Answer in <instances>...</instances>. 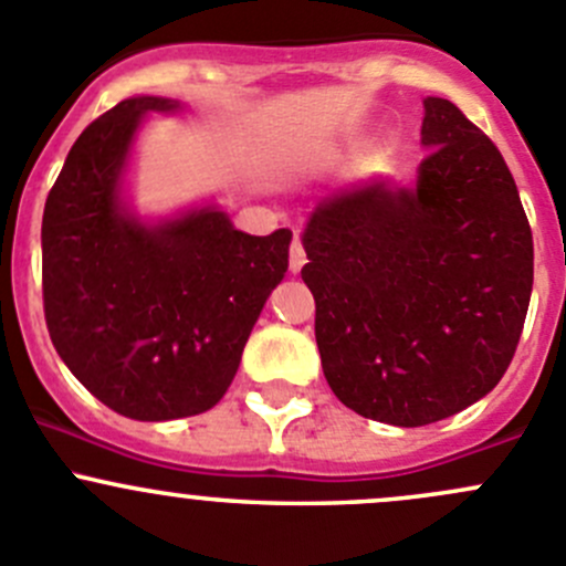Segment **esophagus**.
I'll return each instance as SVG.
<instances>
[{
    "instance_id": "34e87169",
    "label": "esophagus",
    "mask_w": 566,
    "mask_h": 566,
    "mask_svg": "<svg viewBox=\"0 0 566 566\" xmlns=\"http://www.w3.org/2000/svg\"><path fill=\"white\" fill-rule=\"evenodd\" d=\"M306 262V251H304V243H301V235L295 232L293 235V243H290V271L298 273L301 268H304Z\"/></svg>"
}]
</instances>
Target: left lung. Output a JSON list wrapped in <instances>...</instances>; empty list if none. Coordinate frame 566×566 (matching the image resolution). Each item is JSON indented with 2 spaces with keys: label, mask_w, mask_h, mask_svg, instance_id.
Segmentation results:
<instances>
[{
  "label": "left lung",
  "mask_w": 566,
  "mask_h": 566,
  "mask_svg": "<svg viewBox=\"0 0 566 566\" xmlns=\"http://www.w3.org/2000/svg\"><path fill=\"white\" fill-rule=\"evenodd\" d=\"M413 186L331 193L304 230L323 373L364 419L421 427L499 386L526 323L534 241L499 147L424 98Z\"/></svg>",
  "instance_id": "1"
}]
</instances>
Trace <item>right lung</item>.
Segmentation results:
<instances>
[{
  "label": "right lung",
  "mask_w": 566,
  "mask_h": 566,
  "mask_svg": "<svg viewBox=\"0 0 566 566\" xmlns=\"http://www.w3.org/2000/svg\"><path fill=\"white\" fill-rule=\"evenodd\" d=\"M177 108L142 95L90 123L40 232L56 353L93 397L136 421L197 416L224 397L293 241L290 230L247 235L213 205L142 221L123 202L142 119Z\"/></svg>",
  "instance_id": "right-lung-1"
}]
</instances>
